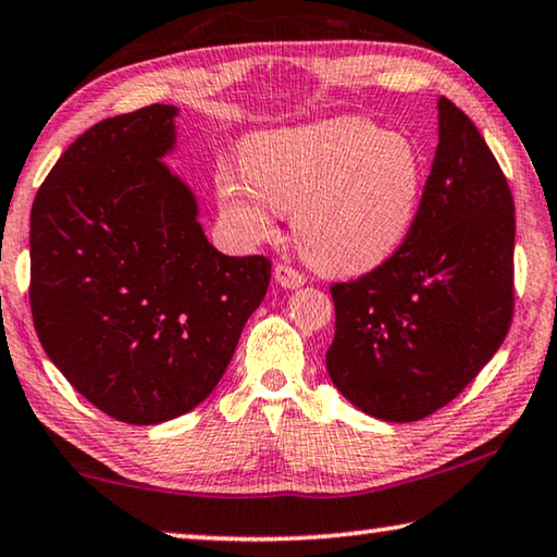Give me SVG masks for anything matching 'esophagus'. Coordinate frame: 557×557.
I'll list each match as a JSON object with an SVG mask.
<instances>
[{"mask_svg":"<svg viewBox=\"0 0 557 557\" xmlns=\"http://www.w3.org/2000/svg\"><path fill=\"white\" fill-rule=\"evenodd\" d=\"M275 282L285 289H297L305 285L307 277L302 275V272H297L295 268H289V264H275Z\"/></svg>","mask_w":557,"mask_h":557,"instance_id":"obj_1","label":"esophagus"}]
</instances>
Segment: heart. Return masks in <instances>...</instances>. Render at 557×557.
Wrapping results in <instances>:
<instances>
[{"label":"heart","instance_id":"heart-1","mask_svg":"<svg viewBox=\"0 0 557 557\" xmlns=\"http://www.w3.org/2000/svg\"><path fill=\"white\" fill-rule=\"evenodd\" d=\"M243 171L218 173L220 213L245 243L275 233L293 210L297 247L330 275H361L392 260L419 215L417 146L357 116L268 131L243 146Z\"/></svg>","mask_w":557,"mask_h":557}]
</instances>
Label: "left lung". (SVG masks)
I'll return each mask as SVG.
<instances>
[{"label": "left lung", "mask_w": 557, "mask_h": 557, "mask_svg": "<svg viewBox=\"0 0 557 557\" xmlns=\"http://www.w3.org/2000/svg\"><path fill=\"white\" fill-rule=\"evenodd\" d=\"M516 208L466 113L441 96L419 215L392 260L332 285L326 372L369 417L409 423L454 401L513 320Z\"/></svg>", "instance_id": "obj_1"}]
</instances>
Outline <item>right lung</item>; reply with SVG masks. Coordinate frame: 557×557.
Masks as SVG:
<instances>
[{
	"label": "right lung",
	"mask_w": 557,
	"mask_h": 557,
	"mask_svg": "<svg viewBox=\"0 0 557 557\" xmlns=\"http://www.w3.org/2000/svg\"><path fill=\"white\" fill-rule=\"evenodd\" d=\"M175 116L153 103L96 123L32 206L41 347L84 399L136 426L208 399L270 285L268 258L208 243L196 196L163 163Z\"/></svg>",
	"instance_id": "obj_1"
}]
</instances>
